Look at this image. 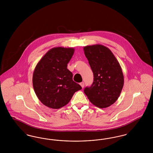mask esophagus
I'll return each instance as SVG.
<instances>
[{
    "label": "esophagus",
    "instance_id": "esophagus-1",
    "mask_svg": "<svg viewBox=\"0 0 153 153\" xmlns=\"http://www.w3.org/2000/svg\"><path fill=\"white\" fill-rule=\"evenodd\" d=\"M80 85L81 86V87L84 88V82H80Z\"/></svg>",
    "mask_w": 153,
    "mask_h": 153
}]
</instances>
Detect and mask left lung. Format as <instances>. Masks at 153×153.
<instances>
[{"label": "left lung", "mask_w": 153, "mask_h": 153, "mask_svg": "<svg viewBox=\"0 0 153 153\" xmlns=\"http://www.w3.org/2000/svg\"><path fill=\"white\" fill-rule=\"evenodd\" d=\"M84 51L94 77L84 93L95 106L107 108L117 101L123 87L121 66L112 51L103 45L86 46Z\"/></svg>", "instance_id": "obj_1"}]
</instances>
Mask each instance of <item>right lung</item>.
Returning <instances> with one entry per match:
<instances>
[{
	"label": "right lung",
	"instance_id": "1",
	"mask_svg": "<svg viewBox=\"0 0 153 153\" xmlns=\"http://www.w3.org/2000/svg\"><path fill=\"white\" fill-rule=\"evenodd\" d=\"M74 51L73 48H53L35 68L33 88L38 99L48 107L58 109L65 106L73 94L82 89L73 81V74L67 69Z\"/></svg>",
	"mask_w": 153,
	"mask_h": 153
}]
</instances>
